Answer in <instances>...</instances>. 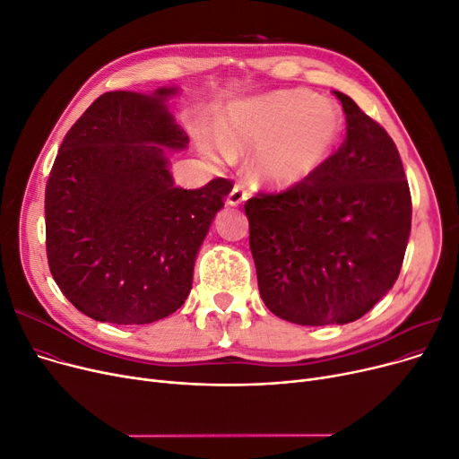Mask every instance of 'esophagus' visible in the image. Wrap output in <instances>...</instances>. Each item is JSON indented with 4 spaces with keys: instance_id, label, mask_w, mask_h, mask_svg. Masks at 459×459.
Returning <instances> with one entry per match:
<instances>
[{
    "instance_id": "esophagus-1",
    "label": "esophagus",
    "mask_w": 459,
    "mask_h": 459,
    "mask_svg": "<svg viewBox=\"0 0 459 459\" xmlns=\"http://www.w3.org/2000/svg\"><path fill=\"white\" fill-rule=\"evenodd\" d=\"M247 198H248V192L245 190V186L243 185H235L231 188L230 195H228V205L238 207V205H243L247 202Z\"/></svg>"
}]
</instances>
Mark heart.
Listing matches in <instances>:
<instances>
[{
    "mask_svg": "<svg viewBox=\"0 0 459 459\" xmlns=\"http://www.w3.org/2000/svg\"><path fill=\"white\" fill-rule=\"evenodd\" d=\"M343 133L340 108L304 90H283L233 104L209 155L230 159L235 149L255 151L257 178L291 188L314 178Z\"/></svg>",
    "mask_w": 459,
    "mask_h": 459,
    "instance_id": "1",
    "label": "heart"
}]
</instances>
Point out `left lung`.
<instances>
[{"mask_svg":"<svg viewBox=\"0 0 459 459\" xmlns=\"http://www.w3.org/2000/svg\"><path fill=\"white\" fill-rule=\"evenodd\" d=\"M347 136L314 178L245 205L265 307L297 325H345L398 280L411 231V194L386 130L351 97Z\"/></svg>","mask_w":459,"mask_h":459,"instance_id":"1","label":"left lung"}]
</instances>
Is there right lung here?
I'll return each mask as SVG.
<instances>
[{"label":"right lung","mask_w":459,"mask_h":459,"mask_svg":"<svg viewBox=\"0 0 459 459\" xmlns=\"http://www.w3.org/2000/svg\"><path fill=\"white\" fill-rule=\"evenodd\" d=\"M179 87L99 97L65 136L45 198L50 273L102 323L145 325L181 308L195 255L233 185H173L166 149L188 136L168 110Z\"/></svg>","instance_id":"obj_1"}]
</instances>
